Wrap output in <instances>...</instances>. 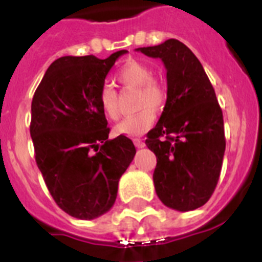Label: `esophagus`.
<instances>
[{
    "label": "esophagus",
    "instance_id": "esophagus-1",
    "mask_svg": "<svg viewBox=\"0 0 262 262\" xmlns=\"http://www.w3.org/2000/svg\"><path fill=\"white\" fill-rule=\"evenodd\" d=\"M134 143H135V145L138 148H143L145 145V143L143 142V140H140V139H135V140H134Z\"/></svg>",
    "mask_w": 262,
    "mask_h": 262
}]
</instances>
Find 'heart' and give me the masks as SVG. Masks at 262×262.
I'll use <instances>...</instances> for the list:
<instances>
[{"label": "heart", "mask_w": 262, "mask_h": 262, "mask_svg": "<svg viewBox=\"0 0 262 262\" xmlns=\"http://www.w3.org/2000/svg\"><path fill=\"white\" fill-rule=\"evenodd\" d=\"M117 80L124 89H138V114L126 117L115 126L117 135L135 136L145 133L155 122V112L161 110L166 101V89L159 80L152 77V69L144 62L129 60L118 71ZM98 103L103 114L111 120L119 117L118 94L111 85L103 84L98 90Z\"/></svg>", "instance_id": "obj_1"}]
</instances>
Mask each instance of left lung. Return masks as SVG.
Returning a JSON list of instances; mask_svg holds the SVG:
<instances>
[{
  "mask_svg": "<svg viewBox=\"0 0 262 262\" xmlns=\"http://www.w3.org/2000/svg\"><path fill=\"white\" fill-rule=\"evenodd\" d=\"M136 51L161 59L166 69L165 107L145 140L157 159L156 194L170 209L191 211L210 200L219 181L223 113L202 64L184 43L168 39Z\"/></svg>",
  "mask_w": 262,
  "mask_h": 262,
  "instance_id": "left-lung-1",
  "label": "left lung"
}]
</instances>
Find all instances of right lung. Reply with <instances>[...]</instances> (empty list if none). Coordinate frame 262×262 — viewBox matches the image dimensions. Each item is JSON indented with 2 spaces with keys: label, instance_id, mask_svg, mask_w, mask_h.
Here are the masks:
<instances>
[{
  "label": "right lung",
  "instance_id": "right-lung-1",
  "mask_svg": "<svg viewBox=\"0 0 262 262\" xmlns=\"http://www.w3.org/2000/svg\"><path fill=\"white\" fill-rule=\"evenodd\" d=\"M118 51L107 57L64 56L53 61L31 102L35 161L55 202L71 216L90 221L113 207L118 182L136 154L124 135L110 128L98 103Z\"/></svg>",
  "mask_w": 262,
  "mask_h": 262
}]
</instances>
